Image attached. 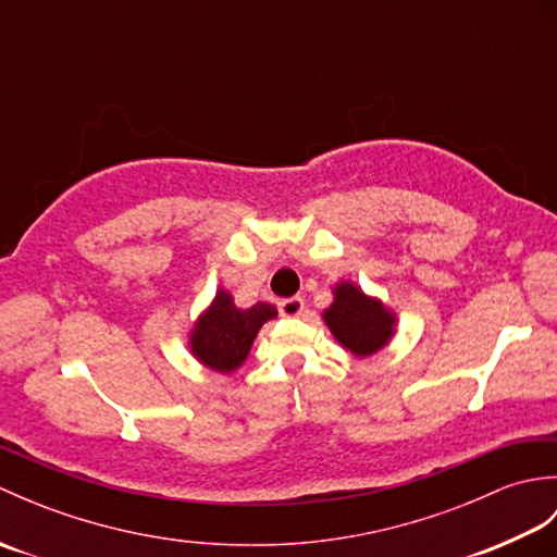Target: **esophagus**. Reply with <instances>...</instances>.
Segmentation results:
<instances>
[{"instance_id": "obj_1", "label": "esophagus", "mask_w": 557, "mask_h": 557, "mask_svg": "<svg viewBox=\"0 0 557 557\" xmlns=\"http://www.w3.org/2000/svg\"><path fill=\"white\" fill-rule=\"evenodd\" d=\"M277 309H280V313L285 315V318H297V315L304 313V299H301V297L282 299V301L277 304Z\"/></svg>"}]
</instances>
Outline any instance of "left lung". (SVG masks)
<instances>
[{"mask_svg":"<svg viewBox=\"0 0 557 557\" xmlns=\"http://www.w3.org/2000/svg\"><path fill=\"white\" fill-rule=\"evenodd\" d=\"M323 321L342 347L366 359L395 337L397 315L381 299L369 297L347 280L333 287V304L323 311Z\"/></svg>","mask_w":557,"mask_h":557,"instance_id":"left-lung-1","label":"left lung"}]
</instances>
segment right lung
I'll return each mask as SVG.
<instances>
[{"label":"right lung","mask_w":557,"mask_h":557,"mask_svg":"<svg viewBox=\"0 0 557 557\" xmlns=\"http://www.w3.org/2000/svg\"><path fill=\"white\" fill-rule=\"evenodd\" d=\"M272 318H277L272 304L258 301L251 309H239L227 289H218L188 333V351L210 371L234 373L248 359L258 330Z\"/></svg>","instance_id":"add662e5"}]
</instances>
